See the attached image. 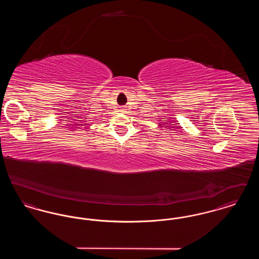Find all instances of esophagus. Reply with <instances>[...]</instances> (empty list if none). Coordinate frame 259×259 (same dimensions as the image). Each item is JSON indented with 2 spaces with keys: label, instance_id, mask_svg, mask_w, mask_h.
Returning a JSON list of instances; mask_svg holds the SVG:
<instances>
[{
  "label": "esophagus",
  "instance_id": "34e87169",
  "mask_svg": "<svg viewBox=\"0 0 259 259\" xmlns=\"http://www.w3.org/2000/svg\"><path fill=\"white\" fill-rule=\"evenodd\" d=\"M120 111H125V109H124V108H121V109H120Z\"/></svg>",
  "mask_w": 259,
  "mask_h": 259
}]
</instances>
